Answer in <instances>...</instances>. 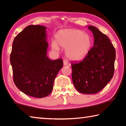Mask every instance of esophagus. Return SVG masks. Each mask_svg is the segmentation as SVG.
Segmentation results:
<instances>
[{"label": "esophagus", "instance_id": "34e87169", "mask_svg": "<svg viewBox=\"0 0 126 126\" xmlns=\"http://www.w3.org/2000/svg\"><path fill=\"white\" fill-rule=\"evenodd\" d=\"M63 64L64 65H68L69 64H68V62L66 60V59H64L63 61Z\"/></svg>", "mask_w": 126, "mask_h": 126}]
</instances>
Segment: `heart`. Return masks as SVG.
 <instances>
[{
	"instance_id": "1",
	"label": "heart",
	"mask_w": 126,
	"mask_h": 126,
	"mask_svg": "<svg viewBox=\"0 0 126 126\" xmlns=\"http://www.w3.org/2000/svg\"><path fill=\"white\" fill-rule=\"evenodd\" d=\"M56 42H52V47L58 50L59 47L65 49V56L72 61H80L88 54L92 44L88 34L76 29L59 31L55 35Z\"/></svg>"
}]
</instances>
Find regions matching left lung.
I'll use <instances>...</instances> for the list:
<instances>
[{"label": "left lung", "instance_id": "8db88e82", "mask_svg": "<svg viewBox=\"0 0 126 126\" xmlns=\"http://www.w3.org/2000/svg\"><path fill=\"white\" fill-rule=\"evenodd\" d=\"M93 33L94 46L79 63L72 64V81L77 90L84 94L101 91L114 74L116 50L107 36L96 27L88 26Z\"/></svg>", "mask_w": 126, "mask_h": 126}]
</instances>
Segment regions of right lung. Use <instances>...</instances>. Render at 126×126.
I'll use <instances>...</instances> for the list:
<instances>
[{
  "label": "right lung",
  "mask_w": 126,
  "mask_h": 126,
  "mask_svg": "<svg viewBox=\"0 0 126 126\" xmlns=\"http://www.w3.org/2000/svg\"><path fill=\"white\" fill-rule=\"evenodd\" d=\"M47 27L28 25L14 38L10 54L13 80L19 90L35 98L52 92L54 79L62 68V59L47 57Z\"/></svg>",
  "instance_id": "1"
}]
</instances>
